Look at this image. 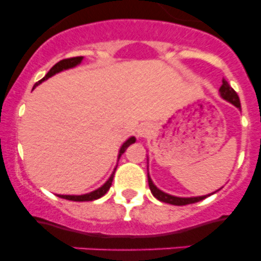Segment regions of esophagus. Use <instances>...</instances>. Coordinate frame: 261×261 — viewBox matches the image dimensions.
I'll use <instances>...</instances> for the list:
<instances>
[{
	"label": "esophagus",
	"mask_w": 261,
	"mask_h": 261,
	"mask_svg": "<svg viewBox=\"0 0 261 261\" xmlns=\"http://www.w3.org/2000/svg\"><path fill=\"white\" fill-rule=\"evenodd\" d=\"M150 128L148 125H140L138 127V136H140V138H145V136L149 134Z\"/></svg>",
	"instance_id": "esophagus-1"
}]
</instances>
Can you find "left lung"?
Returning <instances> with one entry per match:
<instances>
[{
    "mask_svg": "<svg viewBox=\"0 0 261 261\" xmlns=\"http://www.w3.org/2000/svg\"><path fill=\"white\" fill-rule=\"evenodd\" d=\"M219 91H220V96L223 97V99H225L226 101H229V103H232L233 106L241 109L240 97H238L237 92L230 87V85L228 84L224 79H223V85L220 86ZM148 184H149V188H150V192H152V194L158 199V201L165 202V203L175 204V206H184V204L196 203V202L202 201V199H204L206 197H207V196H201V197H187V198H182V197H175V196H171V194H167L165 193V192L160 191V189L153 184L152 179L149 177V174H148ZM208 196H210V194H208Z\"/></svg>",
    "mask_w": 261,
    "mask_h": 261,
    "instance_id": "left-lung-1",
    "label": "left lung"
}]
</instances>
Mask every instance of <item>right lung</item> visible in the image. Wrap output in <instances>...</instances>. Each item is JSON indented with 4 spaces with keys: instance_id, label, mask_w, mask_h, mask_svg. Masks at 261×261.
Segmentation results:
<instances>
[{
    "instance_id": "obj_1",
    "label": "right lung",
    "mask_w": 261,
    "mask_h": 261,
    "mask_svg": "<svg viewBox=\"0 0 261 261\" xmlns=\"http://www.w3.org/2000/svg\"><path fill=\"white\" fill-rule=\"evenodd\" d=\"M82 59H84V57H75V58H69V59L60 60L59 63H57V64L54 65V67L51 68L50 70H48L47 74H46L42 80H40V81H38L37 84L35 85V87L37 86V85H40L41 82H43V81H46V80H47V79H50L51 75L57 74V73L62 72V70L69 69V68H73V67H75V65H79L80 63L82 62ZM35 87H33V89H35ZM135 140H136V139L134 138V136H131V138H128L127 140H126V142L123 143L122 147H121V149H119L118 160H119V157H121V155H122L123 153H125V150L127 149L128 145H131V144H133V143H135ZM114 171H116V169H114ZM114 171L112 172L111 177H109V179L107 180L106 182H104V184L100 187V188H97L96 191L90 192V193H86V194H81V196H64V194H58V197H60V198H64V199H69V201H75V202L94 201V199L100 198V197H103L104 194H106L107 192L109 191V188H111L112 181H113Z\"/></svg>"
}]
</instances>
